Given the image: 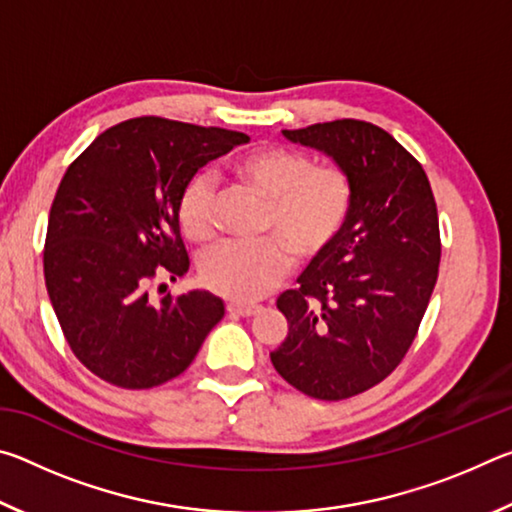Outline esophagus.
Segmentation results:
<instances>
[{
  "instance_id": "34e87169",
  "label": "esophagus",
  "mask_w": 512,
  "mask_h": 512,
  "mask_svg": "<svg viewBox=\"0 0 512 512\" xmlns=\"http://www.w3.org/2000/svg\"><path fill=\"white\" fill-rule=\"evenodd\" d=\"M228 314L230 316H253L255 311H259L257 305H241V302H228Z\"/></svg>"
}]
</instances>
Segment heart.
I'll list each match as a JSON object with an SVG mask.
<instances>
[{
    "mask_svg": "<svg viewBox=\"0 0 512 512\" xmlns=\"http://www.w3.org/2000/svg\"><path fill=\"white\" fill-rule=\"evenodd\" d=\"M230 173L241 187L266 201L259 230L271 237L253 244L228 241L207 250L201 282L223 298L253 302L287 275V249L298 262L327 253L350 216L352 183L341 167H311L305 153L284 146H262L239 155ZM178 221L196 244L214 235V192L201 173L180 192Z\"/></svg>",
    "mask_w": 512,
    "mask_h": 512,
    "instance_id": "obj_1",
    "label": "heart"
}]
</instances>
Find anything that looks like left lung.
<instances>
[{
  "label": "left lung",
  "mask_w": 512,
  "mask_h": 512,
  "mask_svg": "<svg viewBox=\"0 0 512 512\" xmlns=\"http://www.w3.org/2000/svg\"><path fill=\"white\" fill-rule=\"evenodd\" d=\"M350 176L341 235L284 291L289 332L275 370L316 400H345L386 379L404 359L438 280L440 232L429 178L393 135L336 119L282 131Z\"/></svg>",
  "instance_id": "1"
}]
</instances>
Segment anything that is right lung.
Instances as JSON below:
<instances>
[{
    "label": "right lung",
    "mask_w": 512,
    "mask_h": 512,
    "mask_svg": "<svg viewBox=\"0 0 512 512\" xmlns=\"http://www.w3.org/2000/svg\"><path fill=\"white\" fill-rule=\"evenodd\" d=\"M248 135L162 117L101 133L65 171L49 212L45 284L69 348L121 388L178 377L225 314L203 289L153 302L155 275L189 271L178 198L194 173Z\"/></svg>",
    "instance_id": "right-lung-1"
}]
</instances>
